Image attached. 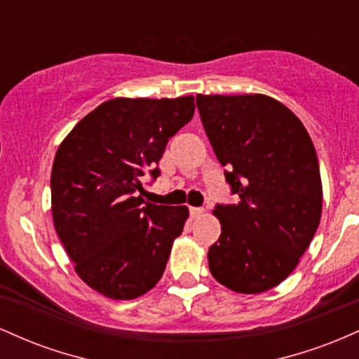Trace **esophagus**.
Instances as JSON below:
<instances>
[{"instance_id": "esophagus-1", "label": "esophagus", "mask_w": 359, "mask_h": 359, "mask_svg": "<svg viewBox=\"0 0 359 359\" xmlns=\"http://www.w3.org/2000/svg\"><path fill=\"white\" fill-rule=\"evenodd\" d=\"M204 214V209L203 208H191V216L194 219H197V217H201Z\"/></svg>"}]
</instances>
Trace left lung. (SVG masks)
<instances>
[{
	"label": "left lung",
	"mask_w": 359,
	"mask_h": 359,
	"mask_svg": "<svg viewBox=\"0 0 359 359\" xmlns=\"http://www.w3.org/2000/svg\"><path fill=\"white\" fill-rule=\"evenodd\" d=\"M197 109L236 204L216 205L212 277L238 294L282 283L306 253L323 212V182L306 126L265 94H197Z\"/></svg>",
	"instance_id": "1"
}]
</instances>
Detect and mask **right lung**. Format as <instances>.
<instances>
[{"mask_svg":"<svg viewBox=\"0 0 359 359\" xmlns=\"http://www.w3.org/2000/svg\"><path fill=\"white\" fill-rule=\"evenodd\" d=\"M194 109V96L114 97L86 114L57 148L53 228L76 273L104 297L137 299L162 278L189 209L145 203L143 175L160 174L168 140Z\"/></svg>","mask_w":359,"mask_h":359,"instance_id":"obj_1","label":"right lung"}]
</instances>
